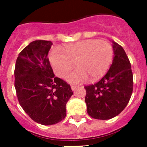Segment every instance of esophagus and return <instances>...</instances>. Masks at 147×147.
Masks as SVG:
<instances>
[{
	"mask_svg": "<svg viewBox=\"0 0 147 147\" xmlns=\"http://www.w3.org/2000/svg\"><path fill=\"white\" fill-rule=\"evenodd\" d=\"M77 87H78V86L76 85H71V89H72V90H73V91L77 88Z\"/></svg>",
	"mask_w": 147,
	"mask_h": 147,
	"instance_id": "esophagus-1",
	"label": "esophagus"
}]
</instances>
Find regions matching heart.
<instances>
[{
  "mask_svg": "<svg viewBox=\"0 0 147 147\" xmlns=\"http://www.w3.org/2000/svg\"><path fill=\"white\" fill-rule=\"evenodd\" d=\"M55 47L50 51L49 59L57 76L63 78L75 63L76 69L66 76L68 82L81 83L87 80L100 78L110 66L114 50L110 43L97 39H88L68 44L63 47Z\"/></svg>",
  "mask_w": 147,
  "mask_h": 147,
  "instance_id": "heart-1",
  "label": "heart"
}]
</instances>
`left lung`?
Segmentation results:
<instances>
[{
	"label": "left lung",
	"mask_w": 147,
	"mask_h": 147,
	"mask_svg": "<svg viewBox=\"0 0 147 147\" xmlns=\"http://www.w3.org/2000/svg\"><path fill=\"white\" fill-rule=\"evenodd\" d=\"M113 62L99 82L85 86L87 112L97 119H112L121 113L129 102L133 91V74L123 47L113 42Z\"/></svg>",
	"instance_id": "left-lung-1"
}]
</instances>
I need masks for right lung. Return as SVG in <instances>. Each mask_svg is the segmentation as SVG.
<instances>
[{
    "label": "right lung",
    "mask_w": 147,
    "mask_h": 147,
    "mask_svg": "<svg viewBox=\"0 0 147 147\" xmlns=\"http://www.w3.org/2000/svg\"><path fill=\"white\" fill-rule=\"evenodd\" d=\"M53 42L35 40L18 55L15 67L18 100L35 122L52 125L64 119L66 104L73 92L63 80L55 78L47 57Z\"/></svg>",
    "instance_id": "obj_1"
}]
</instances>
